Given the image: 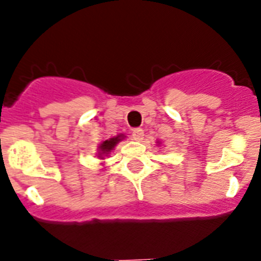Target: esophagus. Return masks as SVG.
I'll return each instance as SVG.
<instances>
[{"label":"esophagus","mask_w":261,"mask_h":261,"mask_svg":"<svg viewBox=\"0 0 261 261\" xmlns=\"http://www.w3.org/2000/svg\"><path fill=\"white\" fill-rule=\"evenodd\" d=\"M132 137L135 138L136 141H141L144 138V130L141 128H136L132 130Z\"/></svg>","instance_id":"1"}]
</instances>
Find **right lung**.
I'll use <instances>...</instances> for the list:
<instances>
[{"mask_svg":"<svg viewBox=\"0 0 261 261\" xmlns=\"http://www.w3.org/2000/svg\"><path fill=\"white\" fill-rule=\"evenodd\" d=\"M121 137H123V136H117V137L110 138V140L105 141L103 144H100V146H99V149H100V155H102V154H107L108 151L112 150L115 147V145L121 140Z\"/></svg>","mask_w":261,"mask_h":261,"instance_id":"obj_1","label":"right lung"}]
</instances>
